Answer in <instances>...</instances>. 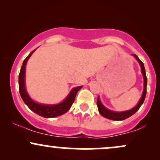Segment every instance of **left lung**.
Listing matches in <instances>:
<instances>
[{
	"mask_svg": "<svg viewBox=\"0 0 160 160\" xmlns=\"http://www.w3.org/2000/svg\"><path fill=\"white\" fill-rule=\"evenodd\" d=\"M133 56L135 57V58H136L138 61L139 63H140V65L141 67V72H142L143 76H144V91H143L142 96H141L138 104L135 108H132V109L129 110V111H126L123 112H114V111H109V110H108L107 108H105L103 105H102V104L101 103L100 100H99V98L98 97V99H97V106H98L99 113H100L101 115L103 116L104 117L109 119V120H126V119H127L129 117H131V116H132L134 113H136V112L138 111L139 108H140L141 104L144 103V101L145 99V97H146V93H147V82H148V79H147L144 63L139 59V58L136 56V55L133 54Z\"/></svg>",
	"mask_w": 160,
	"mask_h": 160,
	"instance_id": "left-lung-1",
	"label": "left lung"
}]
</instances>
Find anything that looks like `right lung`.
Here are the masks:
<instances>
[{"label": "right lung", "mask_w": 160, "mask_h": 160, "mask_svg": "<svg viewBox=\"0 0 160 160\" xmlns=\"http://www.w3.org/2000/svg\"><path fill=\"white\" fill-rule=\"evenodd\" d=\"M35 50V49H34ZM33 50L30 54L26 57L24 60L22 65L21 70H20L19 75V93L21 95L22 98L25 102V104L30 108L33 112L37 113V114L41 116V117H45V118H51V117H56L58 116L64 114L66 112L68 111L69 109L72 106L74 102L75 97H76L77 93L82 88V86H78V87L74 88L71 91L68 96L65 98L64 102L62 103L56 104V105H44V104H40L34 102L32 99L28 95L25 86V65H26L27 61L28 60L29 57L32 56L34 52Z\"/></svg>", "instance_id": "right-lung-1"}]
</instances>
